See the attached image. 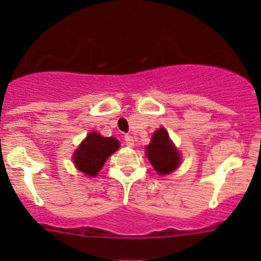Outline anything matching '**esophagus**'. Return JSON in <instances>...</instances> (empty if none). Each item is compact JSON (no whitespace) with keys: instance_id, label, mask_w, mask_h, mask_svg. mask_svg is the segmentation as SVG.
<instances>
[{"instance_id":"1","label":"esophagus","mask_w":261,"mask_h":261,"mask_svg":"<svg viewBox=\"0 0 261 261\" xmlns=\"http://www.w3.org/2000/svg\"><path fill=\"white\" fill-rule=\"evenodd\" d=\"M123 140H125L126 145L133 147L134 145H135V143H134V138L131 135H125V138H123Z\"/></svg>"}]
</instances>
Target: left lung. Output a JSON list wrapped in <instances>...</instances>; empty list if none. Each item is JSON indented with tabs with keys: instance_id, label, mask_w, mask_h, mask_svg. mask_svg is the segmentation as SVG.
Instances as JSON below:
<instances>
[{
	"instance_id": "left-lung-1",
	"label": "left lung",
	"mask_w": 261,
	"mask_h": 261,
	"mask_svg": "<svg viewBox=\"0 0 261 261\" xmlns=\"http://www.w3.org/2000/svg\"><path fill=\"white\" fill-rule=\"evenodd\" d=\"M146 155L160 175L169 174L180 164L179 152L170 141L167 130L163 127L152 135L151 143L146 147Z\"/></svg>"
}]
</instances>
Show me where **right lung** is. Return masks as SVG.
<instances>
[{
  "instance_id": "right-lung-1",
  "label": "right lung",
  "mask_w": 261,
  "mask_h": 261,
  "mask_svg": "<svg viewBox=\"0 0 261 261\" xmlns=\"http://www.w3.org/2000/svg\"><path fill=\"white\" fill-rule=\"evenodd\" d=\"M120 146L115 138H105L97 133L88 134L86 140L81 144L74 152V164L78 170L89 177H96L107 158L114 154Z\"/></svg>"
}]
</instances>
